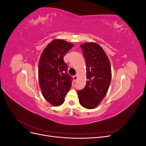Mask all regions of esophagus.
<instances>
[{"mask_svg":"<svg viewBox=\"0 0 146 146\" xmlns=\"http://www.w3.org/2000/svg\"><path fill=\"white\" fill-rule=\"evenodd\" d=\"M77 78H78V76L77 75H76V76H73V78H74V81H76L77 79Z\"/></svg>","mask_w":146,"mask_h":146,"instance_id":"obj_1","label":"esophagus"}]
</instances>
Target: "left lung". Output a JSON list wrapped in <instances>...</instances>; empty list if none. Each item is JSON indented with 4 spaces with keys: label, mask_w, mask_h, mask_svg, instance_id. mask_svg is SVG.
<instances>
[{
    "label": "left lung",
    "mask_w": 146,
    "mask_h": 146,
    "mask_svg": "<svg viewBox=\"0 0 146 146\" xmlns=\"http://www.w3.org/2000/svg\"><path fill=\"white\" fill-rule=\"evenodd\" d=\"M86 64V84L77 91L79 103L84 108L98 107L107 94L111 83V65L107 54L98 44L86 42L80 46Z\"/></svg>",
    "instance_id": "1"
}]
</instances>
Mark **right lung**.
Listing matches in <instances>:
<instances>
[{
  "label": "right lung",
  "instance_id": "add662e5",
  "mask_svg": "<svg viewBox=\"0 0 146 146\" xmlns=\"http://www.w3.org/2000/svg\"><path fill=\"white\" fill-rule=\"evenodd\" d=\"M73 46L63 39H54L44 49L39 59L38 79L42 96L55 107L64 103L71 87L72 77L67 72L63 57Z\"/></svg>",
  "mask_w": 146,
  "mask_h": 146
}]
</instances>
